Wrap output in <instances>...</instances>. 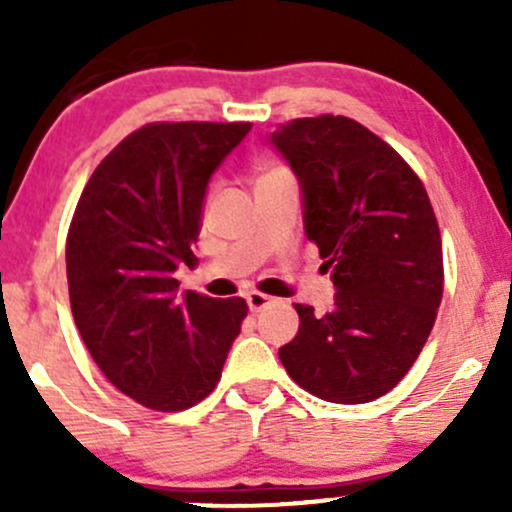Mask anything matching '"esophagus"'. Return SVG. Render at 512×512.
Returning a JSON list of instances; mask_svg holds the SVG:
<instances>
[{
  "label": "esophagus",
  "instance_id": "1",
  "mask_svg": "<svg viewBox=\"0 0 512 512\" xmlns=\"http://www.w3.org/2000/svg\"><path fill=\"white\" fill-rule=\"evenodd\" d=\"M245 301L250 305V313H260V310H264L269 303H272V296H267V293H260V291H250L248 296H245Z\"/></svg>",
  "mask_w": 512,
  "mask_h": 512
}]
</instances>
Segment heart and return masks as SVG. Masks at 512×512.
Here are the masks:
<instances>
[{
	"instance_id": "obj_1",
	"label": "heart",
	"mask_w": 512,
	"mask_h": 512,
	"mask_svg": "<svg viewBox=\"0 0 512 512\" xmlns=\"http://www.w3.org/2000/svg\"><path fill=\"white\" fill-rule=\"evenodd\" d=\"M279 170H284V168H264V170H260V175H257V180H260V178H267V175L279 173Z\"/></svg>"
}]
</instances>
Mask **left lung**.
Listing matches in <instances>:
<instances>
[{"mask_svg":"<svg viewBox=\"0 0 512 512\" xmlns=\"http://www.w3.org/2000/svg\"><path fill=\"white\" fill-rule=\"evenodd\" d=\"M272 144L301 180L305 236L337 286L332 313L296 305L301 327L279 358L310 395L373 402L414 366L443 298L431 199L414 168L351 117H298Z\"/></svg>","mask_w":512,"mask_h":512,"instance_id":"obj_1","label":"left lung"}]
</instances>
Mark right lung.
Here are the masks:
<instances>
[{
  "mask_svg": "<svg viewBox=\"0 0 512 512\" xmlns=\"http://www.w3.org/2000/svg\"><path fill=\"white\" fill-rule=\"evenodd\" d=\"M250 122H149L88 178L67 233L72 315L105 378L156 411L195 407L221 380L245 298L180 293L202 202Z\"/></svg>",
  "mask_w": 512,
  "mask_h": 512,
  "instance_id": "add662e5",
  "label": "right lung"
}]
</instances>
